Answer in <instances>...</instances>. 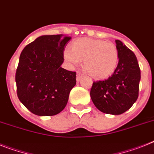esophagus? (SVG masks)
<instances>
[{
	"label": "esophagus",
	"mask_w": 154,
	"mask_h": 154,
	"mask_svg": "<svg viewBox=\"0 0 154 154\" xmlns=\"http://www.w3.org/2000/svg\"><path fill=\"white\" fill-rule=\"evenodd\" d=\"M83 77H84L83 73H81V72H77V77H76V78H77V81H80V80H81Z\"/></svg>",
	"instance_id": "obj_1"
}]
</instances>
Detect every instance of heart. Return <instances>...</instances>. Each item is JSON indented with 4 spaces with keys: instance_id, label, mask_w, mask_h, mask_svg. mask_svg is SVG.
Listing matches in <instances>:
<instances>
[{
    "instance_id": "1",
    "label": "heart",
    "mask_w": 154,
    "mask_h": 154,
    "mask_svg": "<svg viewBox=\"0 0 154 154\" xmlns=\"http://www.w3.org/2000/svg\"><path fill=\"white\" fill-rule=\"evenodd\" d=\"M63 58L69 66H78L84 60L85 68L91 77L105 79L114 73L119 61L117 46L102 40L81 38L66 48Z\"/></svg>"
}]
</instances>
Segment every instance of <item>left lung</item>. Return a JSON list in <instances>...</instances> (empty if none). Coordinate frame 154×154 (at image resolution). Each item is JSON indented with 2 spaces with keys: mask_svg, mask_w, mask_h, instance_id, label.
I'll use <instances>...</instances> for the list:
<instances>
[{
  "mask_svg": "<svg viewBox=\"0 0 154 154\" xmlns=\"http://www.w3.org/2000/svg\"><path fill=\"white\" fill-rule=\"evenodd\" d=\"M115 42L119 54L117 68L107 80L93 82L90 95L99 110L118 115L130 109L138 99L141 72L134 52L121 41Z\"/></svg>",
  "mask_w": 154,
  "mask_h": 154,
  "instance_id": "8db88e82",
  "label": "left lung"
}]
</instances>
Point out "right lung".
<instances>
[{
	"label": "right lung",
	"instance_id": "add662e5",
	"mask_svg": "<svg viewBox=\"0 0 154 154\" xmlns=\"http://www.w3.org/2000/svg\"><path fill=\"white\" fill-rule=\"evenodd\" d=\"M71 37L45 35L27 45L19 56L15 73L17 95L33 114L53 116L66 106L76 85V72L60 66Z\"/></svg>",
	"mask_w": 154,
	"mask_h": 154
}]
</instances>
